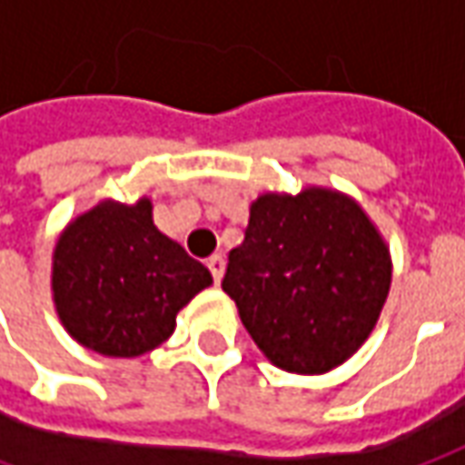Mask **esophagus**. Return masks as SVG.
Wrapping results in <instances>:
<instances>
[{"label":"esophagus","instance_id":"obj_1","mask_svg":"<svg viewBox=\"0 0 465 465\" xmlns=\"http://www.w3.org/2000/svg\"><path fill=\"white\" fill-rule=\"evenodd\" d=\"M223 267H226V262H223V257L221 254H213V257H208V270H211V275H213V281H221V275H223Z\"/></svg>","mask_w":465,"mask_h":465}]
</instances>
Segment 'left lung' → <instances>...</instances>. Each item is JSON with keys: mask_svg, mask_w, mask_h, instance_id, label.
Returning a JSON list of instances; mask_svg holds the SVG:
<instances>
[{"mask_svg": "<svg viewBox=\"0 0 465 465\" xmlns=\"http://www.w3.org/2000/svg\"><path fill=\"white\" fill-rule=\"evenodd\" d=\"M389 285L391 257L376 226L358 203L322 187L252 203L221 281L267 361L291 373L347 361L376 327Z\"/></svg>", "mask_w": 465, "mask_h": 465, "instance_id": "8db88e82", "label": "left lung"}]
</instances>
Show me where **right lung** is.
Here are the masks:
<instances>
[{
    "label": "right lung",
    "instance_id": "add662e5",
    "mask_svg": "<svg viewBox=\"0 0 465 465\" xmlns=\"http://www.w3.org/2000/svg\"><path fill=\"white\" fill-rule=\"evenodd\" d=\"M58 319L79 344L138 358L174 331L177 312L213 278L152 221V203L103 201L66 226L54 252Z\"/></svg>",
    "mask_w": 465,
    "mask_h": 465
}]
</instances>
